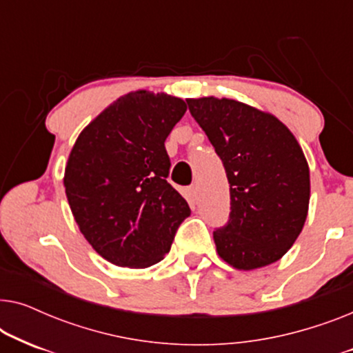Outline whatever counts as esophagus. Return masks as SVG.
Segmentation results:
<instances>
[{"label":"esophagus","instance_id":"obj_1","mask_svg":"<svg viewBox=\"0 0 353 353\" xmlns=\"http://www.w3.org/2000/svg\"><path fill=\"white\" fill-rule=\"evenodd\" d=\"M197 194H199V192H197V186L196 185H192V186H190L186 190L188 201L192 202V204H196V202H197Z\"/></svg>","mask_w":353,"mask_h":353}]
</instances>
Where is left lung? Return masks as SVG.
I'll list each match as a JSON object with an SVG mask.
<instances>
[{"mask_svg":"<svg viewBox=\"0 0 353 353\" xmlns=\"http://www.w3.org/2000/svg\"><path fill=\"white\" fill-rule=\"evenodd\" d=\"M186 103L230 183V220L214 231L216 252L245 272L274 263L308 214L310 170L301 144L274 115L249 104L214 96Z\"/></svg>","mask_w":353,"mask_h":353,"instance_id":"1","label":"left lung"}]
</instances>
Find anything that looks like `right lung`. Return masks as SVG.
<instances>
[{"label":"right lung","mask_w":353,"mask_h":353,"mask_svg":"<svg viewBox=\"0 0 353 353\" xmlns=\"http://www.w3.org/2000/svg\"><path fill=\"white\" fill-rule=\"evenodd\" d=\"M185 112L175 96L133 91L86 125L69 154L64 186L72 214L91 248L117 267L161 262L191 214L167 181L165 139Z\"/></svg>","instance_id":"obj_1"}]
</instances>
